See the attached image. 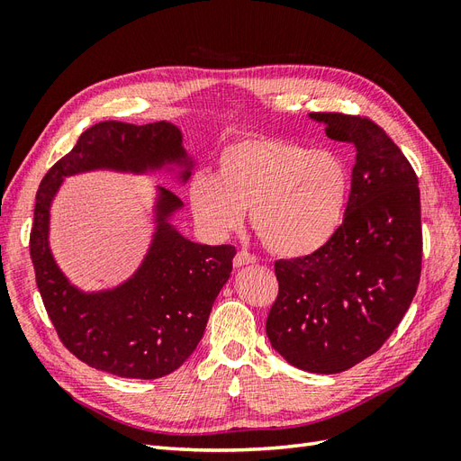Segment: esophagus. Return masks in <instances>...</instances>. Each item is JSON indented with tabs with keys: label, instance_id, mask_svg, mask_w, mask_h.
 Returning a JSON list of instances; mask_svg holds the SVG:
<instances>
[{
	"label": "esophagus",
	"instance_id": "34e87169",
	"mask_svg": "<svg viewBox=\"0 0 461 461\" xmlns=\"http://www.w3.org/2000/svg\"><path fill=\"white\" fill-rule=\"evenodd\" d=\"M258 259H256V256L254 254H249V252H246V249H240L239 254L234 256V267H244V265H249V263H256Z\"/></svg>",
	"mask_w": 461,
	"mask_h": 461
}]
</instances>
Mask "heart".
Listing matches in <instances>:
<instances>
[{
    "instance_id": "1",
    "label": "heart",
    "mask_w": 461,
    "mask_h": 461,
    "mask_svg": "<svg viewBox=\"0 0 461 461\" xmlns=\"http://www.w3.org/2000/svg\"><path fill=\"white\" fill-rule=\"evenodd\" d=\"M350 194V173L329 149H308L278 136H244L217 156L213 175L190 183L192 213L205 232L227 236L244 209L263 246L283 258H303L339 230Z\"/></svg>"
}]
</instances>
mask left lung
Listing matches in <instances>:
<instances>
[{"mask_svg": "<svg viewBox=\"0 0 461 461\" xmlns=\"http://www.w3.org/2000/svg\"><path fill=\"white\" fill-rule=\"evenodd\" d=\"M356 146L342 225L317 252L275 261L278 294L265 330L290 366L340 373L373 356L400 325L421 276L417 175L369 117L312 113Z\"/></svg>", "mask_w": 461, "mask_h": 461, "instance_id": "1", "label": "left lung"}]
</instances>
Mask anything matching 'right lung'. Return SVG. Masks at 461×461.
<instances>
[{
    "label": "right lung",
    "mask_w": 461,
    "mask_h": 461,
    "mask_svg": "<svg viewBox=\"0 0 461 461\" xmlns=\"http://www.w3.org/2000/svg\"><path fill=\"white\" fill-rule=\"evenodd\" d=\"M180 144L178 129L165 121L142 127L117 121L94 124L46 173L36 192L31 258L51 325L80 361L127 379H159L196 350L212 305L230 276L236 248L196 244L180 236L165 221L180 200L161 188V225L142 267L115 290L82 294L67 283L50 254V203L67 175L97 167L144 171L183 159Z\"/></svg>",
    "instance_id": "add662e5"
}]
</instances>
